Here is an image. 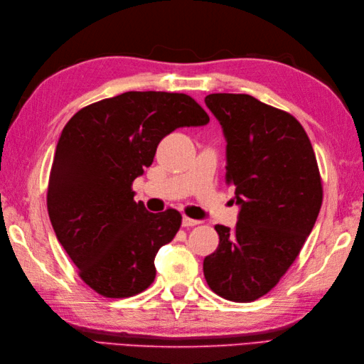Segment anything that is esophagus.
Wrapping results in <instances>:
<instances>
[{
    "mask_svg": "<svg viewBox=\"0 0 364 364\" xmlns=\"http://www.w3.org/2000/svg\"><path fill=\"white\" fill-rule=\"evenodd\" d=\"M198 223H200V220L191 219V218H188V215H184V218H183V227H186V228L196 227V225H198Z\"/></svg>",
    "mask_w": 364,
    "mask_h": 364,
    "instance_id": "34e87169",
    "label": "esophagus"
}]
</instances>
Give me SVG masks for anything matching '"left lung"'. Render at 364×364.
<instances>
[{
	"label": "left lung",
	"mask_w": 364,
	"mask_h": 364,
	"mask_svg": "<svg viewBox=\"0 0 364 364\" xmlns=\"http://www.w3.org/2000/svg\"><path fill=\"white\" fill-rule=\"evenodd\" d=\"M206 106L227 139V184L241 206L236 227L215 225L218 250L203 261L206 283L231 301L275 288L304 247L322 205L313 145L289 112L245 94H211Z\"/></svg>",
	"instance_id": "left-lung-1"
}]
</instances>
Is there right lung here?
<instances>
[{
	"instance_id": "obj_1",
	"label": "right lung",
	"mask_w": 364,
	"mask_h": 364,
	"mask_svg": "<svg viewBox=\"0 0 364 364\" xmlns=\"http://www.w3.org/2000/svg\"><path fill=\"white\" fill-rule=\"evenodd\" d=\"M210 115L194 98L125 92L82 107L59 137L46 191L58 241L78 275L100 296L125 299L156 277L154 257L175 237L181 214H153L134 202L133 181L150 167L158 144Z\"/></svg>"
}]
</instances>
